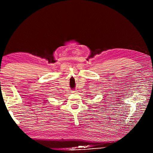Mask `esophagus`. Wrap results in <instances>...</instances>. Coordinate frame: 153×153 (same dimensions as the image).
Here are the masks:
<instances>
[{"label":"esophagus","instance_id":"esophagus-1","mask_svg":"<svg viewBox=\"0 0 153 153\" xmlns=\"http://www.w3.org/2000/svg\"><path fill=\"white\" fill-rule=\"evenodd\" d=\"M72 93L76 94V93H77V91H72Z\"/></svg>","mask_w":153,"mask_h":153}]
</instances>
